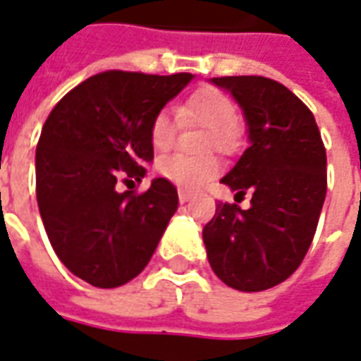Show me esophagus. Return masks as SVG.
<instances>
[{
  "label": "esophagus",
  "mask_w": 361,
  "mask_h": 361,
  "mask_svg": "<svg viewBox=\"0 0 361 361\" xmlns=\"http://www.w3.org/2000/svg\"><path fill=\"white\" fill-rule=\"evenodd\" d=\"M190 198H192V192H190V190L178 188V200H180V204H185V202H188Z\"/></svg>",
  "instance_id": "1"
}]
</instances>
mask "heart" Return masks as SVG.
Returning <instances> with one entry per match:
<instances>
[{
	"label": "heart",
	"mask_w": 361,
	"mask_h": 361,
	"mask_svg": "<svg viewBox=\"0 0 361 361\" xmlns=\"http://www.w3.org/2000/svg\"><path fill=\"white\" fill-rule=\"evenodd\" d=\"M180 112L212 128V142L219 149H229L235 144L237 109L231 99L221 91L202 89L186 101ZM175 114L171 111H159L153 116L149 126V140L153 147L157 152H167L175 144ZM157 171L180 188H198L219 173V163L214 157H188L185 153H173L157 161Z\"/></svg>",
	"instance_id": "b5f03b06"
}]
</instances>
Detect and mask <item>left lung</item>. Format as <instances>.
Listing matches in <instances>:
<instances>
[{
  "instance_id": "1",
  "label": "left lung",
  "mask_w": 361,
  "mask_h": 361,
  "mask_svg": "<svg viewBox=\"0 0 361 361\" xmlns=\"http://www.w3.org/2000/svg\"><path fill=\"white\" fill-rule=\"evenodd\" d=\"M235 99L249 147L221 183L252 192L250 208L217 204L202 231L212 270L239 291L288 280L307 255L326 194V152L315 116L278 81L212 78Z\"/></svg>"
}]
</instances>
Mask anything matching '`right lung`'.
I'll return each mask as SVG.
<instances>
[{
  "label": "right lung",
  "instance_id": "add662e5",
  "mask_svg": "<svg viewBox=\"0 0 361 361\" xmlns=\"http://www.w3.org/2000/svg\"><path fill=\"white\" fill-rule=\"evenodd\" d=\"M194 79L104 71L54 106L37 145V200L63 267L94 288L140 274L178 208L176 188L153 178L144 194L118 192L126 175L142 183L153 161V116Z\"/></svg>",
  "mask_w": 361,
  "mask_h": 361
}]
</instances>
